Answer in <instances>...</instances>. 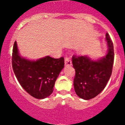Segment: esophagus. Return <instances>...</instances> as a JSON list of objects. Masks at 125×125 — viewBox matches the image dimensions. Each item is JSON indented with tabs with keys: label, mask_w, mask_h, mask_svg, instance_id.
<instances>
[{
	"label": "esophagus",
	"mask_w": 125,
	"mask_h": 125,
	"mask_svg": "<svg viewBox=\"0 0 125 125\" xmlns=\"http://www.w3.org/2000/svg\"><path fill=\"white\" fill-rule=\"evenodd\" d=\"M65 65L66 66H71L72 65L71 60H70V58L65 57Z\"/></svg>",
	"instance_id": "obj_1"
}]
</instances>
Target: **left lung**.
<instances>
[{"instance_id":"left-lung-1","label":"left lung","mask_w":125,"mask_h":125,"mask_svg":"<svg viewBox=\"0 0 125 125\" xmlns=\"http://www.w3.org/2000/svg\"><path fill=\"white\" fill-rule=\"evenodd\" d=\"M108 45L106 55L94 61L88 56L72 58L75 75L74 79V90L77 95L84 100H89L99 95L103 90L110 78L114 59V45L109 34H106Z\"/></svg>"}]
</instances>
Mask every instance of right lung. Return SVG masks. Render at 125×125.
<instances>
[{
  "instance_id": "right-lung-1",
  "label": "right lung",
  "mask_w": 125,
  "mask_h": 125,
  "mask_svg": "<svg viewBox=\"0 0 125 125\" xmlns=\"http://www.w3.org/2000/svg\"><path fill=\"white\" fill-rule=\"evenodd\" d=\"M64 58L46 56L36 61L28 60L19 55L16 41L14 43L12 66L17 80L31 96L43 99L53 92L54 86L64 68Z\"/></svg>"
}]
</instances>
